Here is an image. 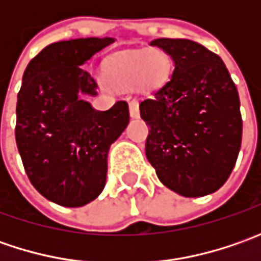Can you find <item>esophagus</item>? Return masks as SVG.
<instances>
[{
    "label": "esophagus",
    "instance_id": "1",
    "mask_svg": "<svg viewBox=\"0 0 261 261\" xmlns=\"http://www.w3.org/2000/svg\"><path fill=\"white\" fill-rule=\"evenodd\" d=\"M129 115L132 119H138L139 117V106L136 101H130L129 103Z\"/></svg>",
    "mask_w": 261,
    "mask_h": 261
}]
</instances>
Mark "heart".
Here are the masks:
<instances>
[{"label":"heart","instance_id":"1","mask_svg":"<svg viewBox=\"0 0 261 261\" xmlns=\"http://www.w3.org/2000/svg\"><path fill=\"white\" fill-rule=\"evenodd\" d=\"M168 68L170 62L160 50L148 52L146 55H125L110 64L109 78L112 83L122 87L142 83L148 88H155L167 78Z\"/></svg>","mask_w":261,"mask_h":261}]
</instances>
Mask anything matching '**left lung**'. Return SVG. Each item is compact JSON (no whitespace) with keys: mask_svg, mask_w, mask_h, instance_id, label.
Segmentation results:
<instances>
[{"mask_svg":"<svg viewBox=\"0 0 261 261\" xmlns=\"http://www.w3.org/2000/svg\"><path fill=\"white\" fill-rule=\"evenodd\" d=\"M174 69L139 103L149 125L145 154L163 185L200 197L221 189L241 146L240 97L222 59L189 39H155Z\"/></svg>","mask_w":261,"mask_h":261,"instance_id":"1","label":"left lung"}]
</instances>
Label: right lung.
Listing matches in <instances>:
<instances>
[{"label": "right lung", "instance_id": "add662e5", "mask_svg": "<svg viewBox=\"0 0 261 261\" xmlns=\"http://www.w3.org/2000/svg\"><path fill=\"white\" fill-rule=\"evenodd\" d=\"M115 40L55 42L23 74L15 110L17 148L30 183L58 205L80 207L98 197L109 149L129 123L126 101L100 112L86 100L97 95V83L83 65Z\"/></svg>", "mask_w": 261, "mask_h": 261}]
</instances>
